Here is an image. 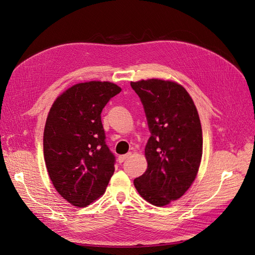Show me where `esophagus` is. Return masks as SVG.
Segmentation results:
<instances>
[{
	"label": "esophagus",
	"mask_w": 255,
	"mask_h": 255,
	"mask_svg": "<svg viewBox=\"0 0 255 255\" xmlns=\"http://www.w3.org/2000/svg\"><path fill=\"white\" fill-rule=\"evenodd\" d=\"M129 156H130V153H127V154H124V155H120L119 158H118V161H119L120 164H122L123 162H125Z\"/></svg>",
	"instance_id": "obj_1"
}]
</instances>
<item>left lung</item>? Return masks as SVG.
Returning a JSON list of instances; mask_svg holds the SVG:
<instances>
[{"instance_id": "1", "label": "left lung", "mask_w": 255, "mask_h": 255, "mask_svg": "<svg viewBox=\"0 0 255 255\" xmlns=\"http://www.w3.org/2000/svg\"><path fill=\"white\" fill-rule=\"evenodd\" d=\"M145 110L150 135L148 167L133 181L139 195L161 207L180 199L199 171L203 134L199 113L184 87L174 82H131Z\"/></svg>"}]
</instances>
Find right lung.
Masks as SVG:
<instances>
[{"mask_svg": "<svg viewBox=\"0 0 255 255\" xmlns=\"http://www.w3.org/2000/svg\"><path fill=\"white\" fill-rule=\"evenodd\" d=\"M121 88L109 82L74 85L55 100L44 129V158L62 197L86 207L104 194L116 156L106 145L101 113Z\"/></svg>", "mask_w": 255, "mask_h": 255, "instance_id": "obj_1", "label": "right lung"}]
</instances>
